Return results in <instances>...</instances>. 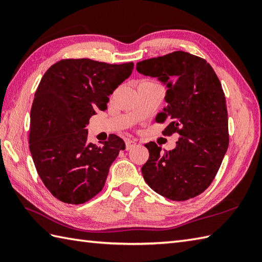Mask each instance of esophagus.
I'll return each mask as SVG.
<instances>
[{
    "mask_svg": "<svg viewBox=\"0 0 262 262\" xmlns=\"http://www.w3.org/2000/svg\"><path fill=\"white\" fill-rule=\"evenodd\" d=\"M136 145V142L134 140H126V149H130Z\"/></svg>",
    "mask_w": 262,
    "mask_h": 262,
    "instance_id": "obj_1",
    "label": "esophagus"
}]
</instances>
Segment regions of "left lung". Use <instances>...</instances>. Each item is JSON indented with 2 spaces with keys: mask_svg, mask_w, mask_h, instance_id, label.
<instances>
[{
  "mask_svg": "<svg viewBox=\"0 0 262 262\" xmlns=\"http://www.w3.org/2000/svg\"><path fill=\"white\" fill-rule=\"evenodd\" d=\"M144 75L168 82L166 108L155 121L166 122L164 136L179 134L176 148L161 152L157 143L143 165L144 180L155 192L183 202L204 192L213 182L229 147L225 94L213 68L202 57L173 52L138 62Z\"/></svg>",
  "mask_w": 262,
  "mask_h": 262,
  "instance_id": "obj_1",
  "label": "left lung"
}]
</instances>
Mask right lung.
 Masks as SVG:
<instances>
[{
  "label": "right lung",
  "instance_id": "right-lung-1",
  "mask_svg": "<svg viewBox=\"0 0 262 262\" xmlns=\"http://www.w3.org/2000/svg\"><path fill=\"white\" fill-rule=\"evenodd\" d=\"M134 64L66 58L41 77L30 113L29 148L38 176L55 198L80 205L102 190L109 168L126 148L119 136L88 142L90 118L129 77Z\"/></svg>",
  "mask_w": 262,
  "mask_h": 262
}]
</instances>
